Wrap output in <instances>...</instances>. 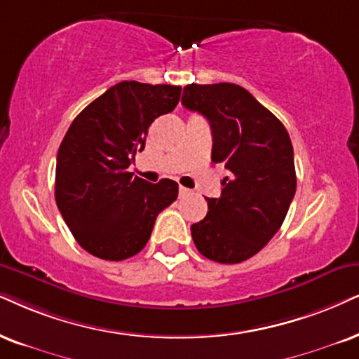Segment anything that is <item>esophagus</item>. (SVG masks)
I'll return each instance as SVG.
<instances>
[{"mask_svg":"<svg viewBox=\"0 0 359 359\" xmlns=\"http://www.w3.org/2000/svg\"><path fill=\"white\" fill-rule=\"evenodd\" d=\"M189 194H190L189 189H185V187H180V189H179V195H180V197H185V195H189Z\"/></svg>","mask_w":359,"mask_h":359,"instance_id":"34e87169","label":"esophagus"}]
</instances>
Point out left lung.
Here are the masks:
<instances>
[{"instance_id":"8db88e82","label":"left lung","mask_w":359,"mask_h":359,"mask_svg":"<svg viewBox=\"0 0 359 359\" xmlns=\"http://www.w3.org/2000/svg\"><path fill=\"white\" fill-rule=\"evenodd\" d=\"M182 104L212 129V162L232 174L219 198H207L205 219L190 226L208 260L240 263L278 232L294 197L293 146L285 126L242 86L189 84Z\"/></svg>"}]
</instances>
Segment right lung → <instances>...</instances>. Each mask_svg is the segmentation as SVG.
I'll use <instances>...</instances> for the list:
<instances>
[{
  "label": "right lung",
  "mask_w": 359,
  "mask_h": 359,
  "mask_svg": "<svg viewBox=\"0 0 359 359\" xmlns=\"http://www.w3.org/2000/svg\"><path fill=\"white\" fill-rule=\"evenodd\" d=\"M180 86L122 81L72 121L57 151L54 197L76 242L121 262L151 238L157 215L179 195L170 179L149 184L129 172L149 127L174 111Z\"/></svg>",
  "instance_id": "add662e5"
}]
</instances>
